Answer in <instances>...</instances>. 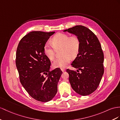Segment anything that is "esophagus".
Segmentation results:
<instances>
[{
  "mask_svg": "<svg viewBox=\"0 0 120 120\" xmlns=\"http://www.w3.org/2000/svg\"><path fill=\"white\" fill-rule=\"evenodd\" d=\"M61 71H62V72H64V71H65V69H64V68H61Z\"/></svg>",
  "mask_w": 120,
  "mask_h": 120,
  "instance_id": "obj_1",
  "label": "esophagus"
}]
</instances>
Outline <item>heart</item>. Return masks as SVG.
Returning <instances> with one entry per match:
<instances>
[{"label": "heart", "mask_w": 120, "mask_h": 120, "mask_svg": "<svg viewBox=\"0 0 120 120\" xmlns=\"http://www.w3.org/2000/svg\"><path fill=\"white\" fill-rule=\"evenodd\" d=\"M53 45L47 42L44 45V53L49 59L53 60L56 50L61 49L62 56L55 60L52 63L53 68H64L71 61V58L78 56L80 49L81 42L78 37L70 36L66 34L59 33L52 39Z\"/></svg>", "instance_id": "heart-1"}]
</instances>
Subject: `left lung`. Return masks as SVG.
Masks as SVG:
<instances>
[{"label": "left lung", "instance_id": "left-lung-1", "mask_svg": "<svg viewBox=\"0 0 120 120\" xmlns=\"http://www.w3.org/2000/svg\"><path fill=\"white\" fill-rule=\"evenodd\" d=\"M80 40L81 46L77 57L71 63L76 71L67 69L69 81L76 93L87 96L97 89L104 73V55L97 36L89 29L77 25L66 29ZM80 70V73H77Z\"/></svg>", "mask_w": 120, "mask_h": 120}]
</instances>
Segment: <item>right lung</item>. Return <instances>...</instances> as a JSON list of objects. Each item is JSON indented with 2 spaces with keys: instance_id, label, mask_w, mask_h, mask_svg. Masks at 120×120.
<instances>
[{
  "instance_id": "right-lung-1",
  "label": "right lung",
  "mask_w": 120,
  "mask_h": 120,
  "mask_svg": "<svg viewBox=\"0 0 120 120\" xmlns=\"http://www.w3.org/2000/svg\"><path fill=\"white\" fill-rule=\"evenodd\" d=\"M54 33L30 32L21 39L17 49L16 64L21 83L31 96L41 102L55 97L62 73L59 68L50 71L51 62L44 53V45Z\"/></svg>"
}]
</instances>
